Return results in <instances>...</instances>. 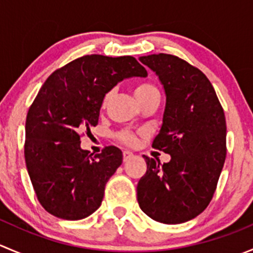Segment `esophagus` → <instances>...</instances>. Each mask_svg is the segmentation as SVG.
Here are the masks:
<instances>
[{
    "mask_svg": "<svg viewBox=\"0 0 253 253\" xmlns=\"http://www.w3.org/2000/svg\"><path fill=\"white\" fill-rule=\"evenodd\" d=\"M131 157H133L132 152H129V150H124V162H127Z\"/></svg>",
    "mask_w": 253,
    "mask_h": 253,
    "instance_id": "esophagus-1",
    "label": "esophagus"
}]
</instances>
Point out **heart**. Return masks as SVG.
<instances>
[{"instance_id":"heart-1","label":"heart","mask_w":253,"mask_h":253,"mask_svg":"<svg viewBox=\"0 0 253 253\" xmlns=\"http://www.w3.org/2000/svg\"><path fill=\"white\" fill-rule=\"evenodd\" d=\"M157 93H159L157 86L153 85V84L150 83H145V82L144 83L137 84L136 88H134V95H136L137 100H138L139 103L144 100V99L149 98V96L153 95V94H157ZM116 138L119 139L120 142H122L124 144H127V145H132L134 144V142H136V136H134V133H132V132L129 131L119 132V133L116 134Z\"/></svg>"}]
</instances>
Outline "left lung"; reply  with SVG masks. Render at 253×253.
<instances>
[{"instance_id": "1", "label": "left lung", "mask_w": 253, "mask_h": 253, "mask_svg": "<svg viewBox=\"0 0 253 253\" xmlns=\"http://www.w3.org/2000/svg\"><path fill=\"white\" fill-rule=\"evenodd\" d=\"M154 71L167 94L154 149L171 155L160 165L143 155L147 172L137 185L141 209L155 221L180 224L208 207L226 157V122L223 106L205 73L168 53L139 57Z\"/></svg>"}]
</instances>
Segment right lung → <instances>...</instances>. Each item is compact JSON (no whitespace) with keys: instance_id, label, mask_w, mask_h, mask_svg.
I'll use <instances>...</instances> for the list:
<instances>
[{"instance_id":"obj_1","label":"right lung","mask_w":253,"mask_h":253,"mask_svg":"<svg viewBox=\"0 0 253 253\" xmlns=\"http://www.w3.org/2000/svg\"><path fill=\"white\" fill-rule=\"evenodd\" d=\"M147 75L132 56L85 55L45 81L27 114L24 143L28 174L45 211L79 220L100 207L122 152L109 145L93 157L81 148V137L98 125L109 90L122 79Z\"/></svg>"}]
</instances>
